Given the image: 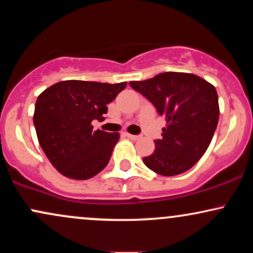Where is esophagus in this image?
<instances>
[{"instance_id":"1","label":"esophagus","mask_w":253,"mask_h":253,"mask_svg":"<svg viewBox=\"0 0 253 253\" xmlns=\"http://www.w3.org/2000/svg\"><path fill=\"white\" fill-rule=\"evenodd\" d=\"M127 136H128L129 139H132V140H138L139 138H140V135H134V134H129V133H127L126 134Z\"/></svg>"}]
</instances>
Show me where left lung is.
I'll return each mask as SVG.
<instances>
[{
    "label": "left lung",
    "instance_id": "obj_1",
    "mask_svg": "<svg viewBox=\"0 0 253 253\" xmlns=\"http://www.w3.org/2000/svg\"><path fill=\"white\" fill-rule=\"evenodd\" d=\"M167 121L152 155L144 157L149 169L176 176L193 168L210 146L219 121V101L213 84L187 72H163L146 81L129 82Z\"/></svg>",
    "mask_w": 253,
    "mask_h": 253
}]
</instances>
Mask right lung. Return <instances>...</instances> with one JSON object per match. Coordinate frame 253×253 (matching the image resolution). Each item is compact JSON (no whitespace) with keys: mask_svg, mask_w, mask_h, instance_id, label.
I'll return each mask as SVG.
<instances>
[{"mask_svg":"<svg viewBox=\"0 0 253 253\" xmlns=\"http://www.w3.org/2000/svg\"><path fill=\"white\" fill-rule=\"evenodd\" d=\"M127 83L62 81L37 98L33 123L51 164L71 179H89L108 164L120 134L92 128L103 120L107 104Z\"/></svg>","mask_w":253,"mask_h":253,"instance_id":"obj_1","label":"right lung"}]
</instances>
